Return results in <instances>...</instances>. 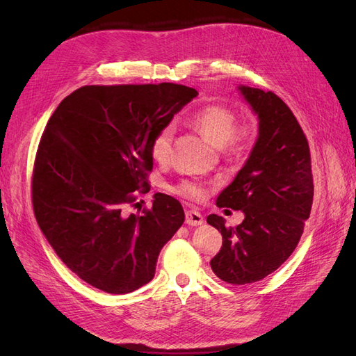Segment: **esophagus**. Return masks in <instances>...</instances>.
I'll use <instances>...</instances> for the list:
<instances>
[{
	"label": "esophagus",
	"mask_w": 356,
	"mask_h": 356,
	"mask_svg": "<svg viewBox=\"0 0 356 356\" xmlns=\"http://www.w3.org/2000/svg\"><path fill=\"white\" fill-rule=\"evenodd\" d=\"M186 222L188 225H202L203 224V217L200 215V212L190 209L186 212Z\"/></svg>",
	"instance_id": "34e87169"
}]
</instances>
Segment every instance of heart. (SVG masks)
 Listing matches in <instances>:
<instances>
[{
	"instance_id": "1",
	"label": "heart",
	"mask_w": 356,
	"mask_h": 356,
	"mask_svg": "<svg viewBox=\"0 0 356 356\" xmlns=\"http://www.w3.org/2000/svg\"><path fill=\"white\" fill-rule=\"evenodd\" d=\"M236 120H238V113L224 104H207L193 111L188 117V123L212 145L221 147L222 152L232 157H241L250 153L255 145L258 126L254 118H243L241 122ZM174 136L175 129L172 124L163 126L154 135L149 152L157 163H166L169 160ZM170 191L193 200H200L207 195L200 182L193 179L178 181L170 187Z\"/></svg>"
}]
</instances>
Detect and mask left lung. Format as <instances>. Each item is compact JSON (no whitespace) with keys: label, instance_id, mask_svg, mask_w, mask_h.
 I'll use <instances>...</instances> for the list:
<instances>
[{"label":"left lung","instance_id":"left-lung-1","mask_svg":"<svg viewBox=\"0 0 356 356\" xmlns=\"http://www.w3.org/2000/svg\"><path fill=\"white\" fill-rule=\"evenodd\" d=\"M239 89L258 115L260 135L217 207L242 211L245 220L238 227H225L220 215L207 218L222 236L211 267L232 285L261 281L288 260L314 202L309 143L296 115L273 92Z\"/></svg>","mask_w":356,"mask_h":356}]
</instances>
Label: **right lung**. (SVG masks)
<instances>
[{
	"mask_svg": "<svg viewBox=\"0 0 356 356\" xmlns=\"http://www.w3.org/2000/svg\"><path fill=\"white\" fill-rule=\"evenodd\" d=\"M196 96L174 83L93 84L51 114L32 169V207L53 250L84 282L127 294L154 277L184 209L163 193L149 209L127 208L135 191L149 190L154 135Z\"/></svg>",
	"mask_w": 356,
	"mask_h": 356,
	"instance_id": "right-lung-1",
	"label": "right lung"
}]
</instances>
